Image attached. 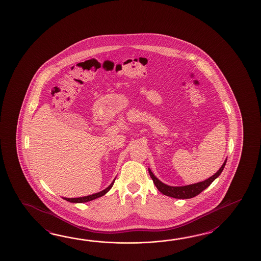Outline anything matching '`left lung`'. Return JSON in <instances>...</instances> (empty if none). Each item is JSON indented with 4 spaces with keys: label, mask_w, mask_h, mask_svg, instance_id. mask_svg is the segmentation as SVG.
Listing matches in <instances>:
<instances>
[{
    "label": "left lung",
    "mask_w": 261,
    "mask_h": 261,
    "mask_svg": "<svg viewBox=\"0 0 261 261\" xmlns=\"http://www.w3.org/2000/svg\"><path fill=\"white\" fill-rule=\"evenodd\" d=\"M226 162H227V160L224 161L221 168L211 177L206 179L202 182L188 185V186H182V187L168 186L166 184L162 183L161 180H159L158 178L155 177L149 168H148V172H149L150 176L155 184L156 189H159L162 194L172 197L174 199H190V198H193L195 196L200 194L201 191L207 189L221 174L222 171L224 170L225 165H226Z\"/></svg>",
    "instance_id": "obj_1"
}]
</instances>
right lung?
I'll return each mask as SVG.
<instances>
[{"mask_svg":"<svg viewBox=\"0 0 261 261\" xmlns=\"http://www.w3.org/2000/svg\"><path fill=\"white\" fill-rule=\"evenodd\" d=\"M115 180H116V178L114 179V181L110 184V186L109 187H107L106 189H103V190H101L100 192H98V193H95V194L89 195V196H85V197H80V198H72V199H69V198H63L64 200H67V201H70V202H73V203H82V202H88V201H90V200H95V199H98V198H100L101 196H103V195H106L110 189H112V187H113V185L115 183Z\"/></svg>","mask_w":261,"mask_h":261,"instance_id":"right-lung-1","label":"right lung"}]
</instances>
